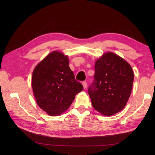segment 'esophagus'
I'll return each mask as SVG.
<instances>
[{
	"label": "esophagus",
	"instance_id": "obj_1",
	"mask_svg": "<svg viewBox=\"0 0 155 155\" xmlns=\"http://www.w3.org/2000/svg\"><path fill=\"white\" fill-rule=\"evenodd\" d=\"M82 85L83 86L84 89H85L86 87H87V83L86 82V81H83L82 82Z\"/></svg>",
	"mask_w": 155,
	"mask_h": 155
}]
</instances>
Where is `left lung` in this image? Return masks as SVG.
Segmentation results:
<instances>
[{
	"mask_svg": "<svg viewBox=\"0 0 155 155\" xmlns=\"http://www.w3.org/2000/svg\"><path fill=\"white\" fill-rule=\"evenodd\" d=\"M94 80L88 87L94 108L104 115H111L124 108L132 90V68L121 57L107 52L97 60Z\"/></svg>",
	"mask_w": 155,
	"mask_h": 155,
	"instance_id": "left-lung-1",
	"label": "left lung"
}]
</instances>
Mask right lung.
Listing matches in <instances>:
<instances>
[{
	"label": "right lung",
	"instance_id": "obj_1",
	"mask_svg": "<svg viewBox=\"0 0 155 155\" xmlns=\"http://www.w3.org/2000/svg\"><path fill=\"white\" fill-rule=\"evenodd\" d=\"M32 87L39 107L50 115H58L69 108L76 94L83 90L69 67L67 56L54 51L37 65Z\"/></svg>",
	"mask_w": 155,
	"mask_h": 155
}]
</instances>
